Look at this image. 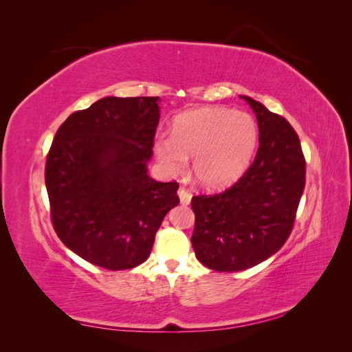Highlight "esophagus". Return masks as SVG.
Returning <instances> with one entry per match:
<instances>
[{
    "label": "esophagus",
    "mask_w": 352,
    "mask_h": 352,
    "mask_svg": "<svg viewBox=\"0 0 352 352\" xmlns=\"http://www.w3.org/2000/svg\"><path fill=\"white\" fill-rule=\"evenodd\" d=\"M177 195H179V199H180V204H182V206H189L190 204V198H192V195H190V192H188L185 188H179Z\"/></svg>",
    "instance_id": "obj_1"
}]
</instances>
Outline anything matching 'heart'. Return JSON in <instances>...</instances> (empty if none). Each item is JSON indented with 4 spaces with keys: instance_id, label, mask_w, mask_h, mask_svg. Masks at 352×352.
Here are the masks:
<instances>
[{
    "instance_id": "1",
    "label": "heart",
    "mask_w": 352,
    "mask_h": 352,
    "mask_svg": "<svg viewBox=\"0 0 352 352\" xmlns=\"http://www.w3.org/2000/svg\"><path fill=\"white\" fill-rule=\"evenodd\" d=\"M257 140V124L250 114L225 107H204L180 116L172 135L158 132L153 146L167 175L184 173L188 158H192L190 167L197 182L217 189L243 173Z\"/></svg>"
}]
</instances>
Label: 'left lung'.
Here are the masks:
<instances>
[{
    "label": "left lung",
    "mask_w": 352,
    "mask_h": 352,
    "mask_svg": "<svg viewBox=\"0 0 352 352\" xmlns=\"http://www.w3.org/2000/svg\"><path fill=\"white\" fill-rule=\"evenodd\" d=\"M258 123L260 146L238 182L216 195L194 197L192 247L211 270L241 272L278 252L292 230L305 185V160L292 126L241 95Z\"/></svg>",
    "instance_id": "obj_1"
}]
</instances>
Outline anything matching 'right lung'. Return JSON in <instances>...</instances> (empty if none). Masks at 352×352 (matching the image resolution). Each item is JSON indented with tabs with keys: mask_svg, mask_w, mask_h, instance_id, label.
<instances>
[{
	"mask_svg": "<svg viewBox=\"0 0 352 352\" xmlns=\"http://www.w3.org/2000/svg\"><path fill=\"white\" fill-rule=\"evenodd\" d=\"M160 97H105L60 126L45 185L58 238L91 264L133 269L151 252L176 182L148 176Z\"/></svg>",
	"mask_w": 352,
	"mask_h": 352,
	"instance_id": "obj_1",
	"label": "right lung"
}]
</instances>
